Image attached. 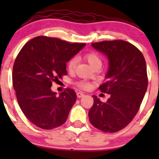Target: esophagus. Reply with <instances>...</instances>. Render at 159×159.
<instances>
[{"mask_svg":"<svg viewBox=\"0 0 159 159\" xmlns=\"http://www.w3.org/2000/svg\"><path fill=\"white\" fill-rule=\"evenodd\" d=\"M84 95V93L81 92V91H79V92L77 93V97L78 98H82Z\"/></svg>","mask_w":159,"mask_h":159,"instance_id":"obj_1","label":"esophagus"}]
</instances>
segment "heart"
<instances>
[{"instance_id":"1","label":"heart","mask_w":159,"mask_h":159,"mask_svg":"<svg viewBox=\"0 0 159 159\" xmlns=\"http://www.w3.org/2000/svg\"><path fill=\"white\" fill-rule=\"evenodd\" d=\"M86 60L88 61V62L89 63V65H91L92 68L97 66V65H101L102 66V58H101L100 56L98 54L94 52L89 53L85 55ZM77 63H78V59L76 57H72L71 59H70L68 63V70H69L70 72L74 71L76 68ZM80 86L83 89H88V88L90 87V84H88V83H81L80 84Z\"/></svg>"}]
</instances>
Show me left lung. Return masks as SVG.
Masks as SVG:
<instances>
[{
    "instance_id": "left-lung-1",
    "label": "left lung",
    "mask_w": 159,
    "mask_h": 159,
    "mask_svg": "<svg viewBox=\"0 0 159 159\" xmlns=\"http://www.w3.org/2000/svg\"><path fill=\"white\" fill-rule=\"evenodd\" d=\"M91 46L108 60L107 81L99 89L110 98L103 103L92 96L94 105L89 110V121L98 129L116 132L132 121L147 91L145 57L133 44L121 40L93 43Z\"/></svg>"
}]
</instances>
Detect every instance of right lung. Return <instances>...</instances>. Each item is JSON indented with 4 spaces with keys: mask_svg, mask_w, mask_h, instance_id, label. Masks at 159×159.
Here are the masks:
<instances>
[{
    "mask_svg": "<svg viewBox=\"0 0 159 159\" xmlns=\"http://www.w3.org/2000/svg\"><path fill=\"white\" fill-rule=\"evenodd\" d=\"M85 45L39 36L20 50L13 67V84L20 109L34 125L52 129L66 121L76 93L67 89L57 96L51 87L67 75L66 63Z\"/></svg>",
    "mask_w": 159,
    "mask_h": 159,
    "instance_id": "right-lung-1",
    "label": "right lung"
}]
</instances>
